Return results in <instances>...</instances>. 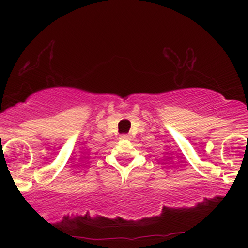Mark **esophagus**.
<instances>
[{
    "label": "esophagus",
    "mask_w": 248,
    "mask_h": 248,
    "mask_svg": "<svg viewBox=\"0 0 248 248\" xmlns=\"http://www.w3.org/2000/svg\"><path fill=\"white\" fill-rule=\"evenodd\" d=\"M120 139H123V140H130V137L128 136V134H121Z\"/></svg>",
    "instance_id": "obj_1"
}]
</instances>
